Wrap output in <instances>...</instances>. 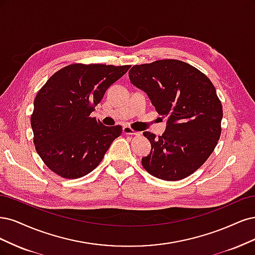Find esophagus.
Segmentation results:
<instances>
[{"instance_id":"obj_1","label":"esophagus","mask_w":255,"mask_h":255,"mask_svg":"<svg viewBox=\"0 0 255 255\" xmlns=\"http://www.w3.org/2000/svg\"><path fill=\"white\" fill-rule=\"evenodd\" d=\"M123 132H124L125 134H130V135H139V134H141V132L133 130L132 128L129 127V126H125L124 128H123Z\"/></svg>"}]
</instances>
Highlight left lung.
<instances>
[{
	"instance_id": "obj_1",
	"label": "left lung",
	"mask_w": 255,
	"mask_h": 255,
	"mask_svg": "<svg viewBox=\"0 0 255 255\" xmlns=\"http://www.w3.org/2000/svg\"><path fill=\"white\" fill-rule=\"evenodd\" d=\"M129 78L167 118L161 136L143 132L151 144L143 167L166 181L192 175L214 151L221 133L223 105L214 85L198 69L177 59L135 64Z\"/></svg>"
}]
</instances>
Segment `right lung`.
I'll return each mask as SVG.
<instances>
[{
    "instance_id": "add662e5",
    "label": "right lung",
    "mask_w": 255,
    "mask_h": 255,
    "mask_svg": "<svg viewBox=\"0 0 255 255\" xmlns=\"http://www.w3.org/2000/svg\"><path fill=\"white\" fill-rule=\"evenodd\" d=\"M129 68L73 63L53 74L39 90L30 116L34 144L55 174L65 179L88 175L121 135L120 125L107 127L90 114Z\"/></svg>"
}]
</instances>
